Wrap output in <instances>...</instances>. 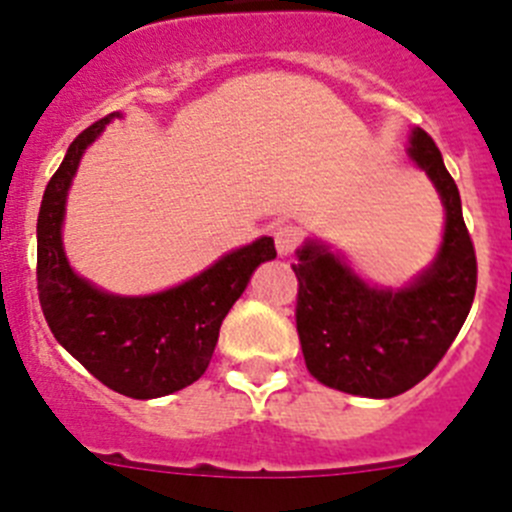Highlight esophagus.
<instances>
[{"label": "esophagus", "mask_w": 512, "mask_h": 512, "mask_svg": "<svg viewBox=\"0 0 512 512\" xmlns=\"http://www.w3.org/2000/svg\"><path fill=\"white\" fill-rule=\"evenodd\" d=\"M302 241V233L295 228V225H279L274 230V243H277V253L279 256H289V253L295 251Z\"/></svg>", "instance_id": "esophagus-1"}]
</instances>
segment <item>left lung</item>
Returning a JSON list of instances; mask_svg holds the SVG:
<instances>
[{
  "mask_svg": "<svg viewBox=\"0 0 512 512\" xmlns=\"http://www.w3.org/2000/svg\"><path fill=\"white\" fill-rule=\"evenodd\" d=\"M408 158L431 179L443 205L441 246L418 277L402 287L366 282L318 238H307L292 264L307 372L325 387L372 400L402 395L433 372L459 336L477 289L459 189L425 130H410Z\"/></svg>",
  "mask_w": 512,
  "mask_h": 512,
  "instance_id": "1",
  "label": "left lung"
}]
</instances>
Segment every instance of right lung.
<instances>
[{
  "label": "right lung",
  "mask_w": 512,
  "mask_h": 512,
  "mask_svg": "<svg viewBox=\"0 0 512 512\" xmlns=\"http://www.w3.org/2000/svg\"><path fill=\"white\" fill-rule=\"evenodd\" d=\"M122 112L74 140L45 187L38 215V295L48 328L89 374L133 400L184 390L205 374L220 325L259 264L277 256L261 235L205 271L153 295H112L79 277L63 251V217L81 156Z\"/></svg>",
  "instance_id": "add662e5"
}]
</instances>
